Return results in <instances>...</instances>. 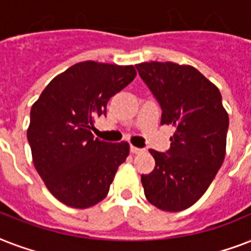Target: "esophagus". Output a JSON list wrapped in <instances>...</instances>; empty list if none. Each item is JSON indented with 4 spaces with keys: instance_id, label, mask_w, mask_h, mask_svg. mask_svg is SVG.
I'll return each mask as SVG.
<instances>
[{
    "instance_id": "1",
    "label": "esophagus",
    "mask_w": 251,
    "mask_h": 251,
    "mask_svg": "<svg viewBox=\"0 0 251 251\" xmlns=\"http://www.w3.org/2000/svg\"><path fill=\"white\" fill-rule=\"evenodd\" d=\"M130 151L133 153H142L145 152V149H139V147H134V146H131V147H130Z\"/></svg>"
}]
</instances>
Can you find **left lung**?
<instances>
[{
  "mask_svg": "<svg viewBox=\"0 0 251 251\" xmlns=\"http://www.w3.org/2000/svg\"><path fill=\"white\" fill-rule=\"evenodd\" d=\"M138 73L161 106V125H172L171 149L150 150L155 169L142 175L147 201L177 212L202 197L226 157L228 113L220 91L193 66L142 62Z\"/></svg>",
  "mask_w": 251,
  "mask_h": 251,
  "instance_id": "1",
  "label": "left lung"
}]
</instances>
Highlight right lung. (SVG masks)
Segmentation results:
<instances>
[{
	"label": "right lung",
	"instance_id": "1",
	"mask_svg": "<svg viewBox=\"0 0 251 251\" xmlns=\"http://www.w3.org/2000/svg\"><path fill=\"white\" fill-rule=\"evenodd\" d=\"M135 75L133 65L79 62L53 78L31 108L27 139L33 165L66 206L88 208L102 201L129 156L127 142L100 141L91 130L109 99Z\"/></svg>",
	"mask_w": 251,
	"mask_h": 251
}]
</instances>
